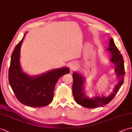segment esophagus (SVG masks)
Here are the masks:
<instances>
[{"label": "esophagus", "instance_id": "1", "mask_svg": "<svg viewBox=\"0 0 132 132\" xmlns=\"http://www.w3.org/2000/svg\"><path fill=\"white\" fill-rule=\"evenodd\" d=\"M78 66H78V64L77 63H75V62L72 63L70 64V71L71 72L75 71L76 70L78 69Z\"/></svg>", "mask_w": 132, "mask_h": 132}]
</instances>
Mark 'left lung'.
<instances>
[{"label":"left lung","mask_w":132,"mask_h":132,"mask_svg":"<svg viewBox=\"0 0 132 132\" xmlns=\"http://www.w3.org/2000/svg\"><path fill=\"white\" fill-rule=\"evenodd\" d=\"M106 50L109 51L111 56L109 61L115 66L114 71L117 78L119 79L118 83L114 87L112 93L108 96L96 95L89 97L85 92L86 78L85 77L78 72H74L72 73V95L76 103L84 107L95 108L109 103L115 96L124 82L125 75L124 60L120 52L114 44L112 38L111 37L109 40L108 47Z\"/></svg>","instance_id":"8db88e82"}]
</instances>
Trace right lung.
<instances>
[{
  "label": "right lung",
  "mask_w": 132,
  "mask_h": 132,
  "mask_svg": "<svg viewBox=\"0 0 132 132\" xmlns=\"http://www.w3.org/2000/svg\"><path fill=\"white\" fill-rule=\"evenodd\" d=\"M26 33L15 47L11 56L8 72L9 83L20 102L32 107H41L52 102L57 80L63 75L69 74L70 70L67 67H63L37 75H29L24 72L20 58L21 44Z\"/></svg>",
  "instance_id": "obj_1"
}]
</instances>
